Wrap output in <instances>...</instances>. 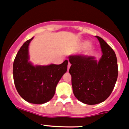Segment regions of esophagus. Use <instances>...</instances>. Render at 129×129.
Masks as SVG:
<instances>
[{
    "instance_id": "obj_1",
    "label": "esophagus",
    "mask_w": 129,
    "mask_h": 129,
    "mask_svg": "<svg viewBox=\"0 0 129 129\" xmlns=\"http://www.w3.org/2000/svg\"><path fill=\"white\" fill-rule=\"evenodd\" d=\"M70 66H71V64H70V62H69V64H68V69H70Z\"/></svg>"
}]
</instances>
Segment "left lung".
Here are the masks:
<instances>
[{"mask_svg":"<svg viewBox=\"0 0 129 129\" xmlns=\"http://www.w3.org/2000/svg\"><path fill=\"white\" fill-rule=\"evenodd\" d=\"M102 55L97 62L93 57H69L73 93L78 101L89 105L104 102L112 93L118 76L117 57L110 46L99 36Z\"/></svg>","mask_w":129,"mask_h":129,"instance_id":"8db88e82","label":"left lung"}]
</instances>
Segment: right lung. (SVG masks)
<instances>
[{"label": "right lung", "mask_w": 129, "mask_h": 129, "mask_svg": "<svg viewBox=\"0 0 129 129\" xmlns=\"http://www.w3.org/2000/svg\"><path fill=\"white\" fill-rule=\"evenodd\" d=\"M33 38L24 43L15 56L13 76L19 95L30 103L40 104L54 96L57 83L67 71L68 60L60 64L33 66L28 62V45Z\"/></svg>", "instance_id": "1"}]
</instances>
